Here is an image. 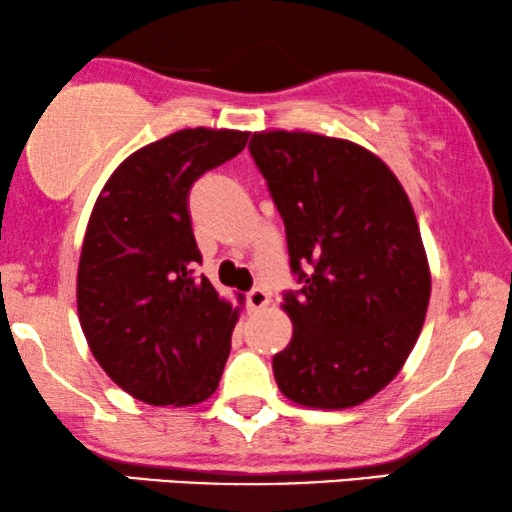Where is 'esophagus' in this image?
Here are the masks:
<instances>
[{"instance_id": "esophagus-1", "label": "esophagus", "mask_w": 512, "mask_h": 512, "mask_svg": "<svg viewBox=\"0 0 512 512\" xmlns=\"http://www.w3.org/2000/svg\"><path fill=\"white\" fill-rule=\"evenodd\" d=\"M268 303H270V293L265 289H251L247 293V305L251 310H261V307H265Z\"/></svg>"}]
</instances>
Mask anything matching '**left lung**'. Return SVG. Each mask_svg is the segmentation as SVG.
Returning a JSON list of instances; mask_svg holds the SVG:
<instances>
[{
	"label": "left lung",
	"instance_id": "8db88e82",
	"mask_svg": "<svg viewBox=\"0 0 512 512\" xmlns=\"http://www.w3.org/2000/svg\"><path fill=\"white\" fill-rule=\"evenodd\" d=\"M249 153L284 221L293 338L275 354L279 391L307 408L368 401L398 375L424 326L431 275L394 172L347 139L254 132Z\"/></svg>",
	"mask_w": 512,
	"mask_h": 512
}]
</instances>
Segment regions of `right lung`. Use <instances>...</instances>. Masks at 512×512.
<instances>
[{
	"mask_svg": "<svg viewBox=\"0 0 512 512\" xmlns=\"http://www.w3.org/2000/svg\"><path fill=\"white\" fill-rule=\"evenodd\" d=\"M249 132L179 130L125 158L83 237L76 303L104 373L151 405H193L219 387L237 307L219 298L195 244L188 193Z\"/></svg>",
	"mask_w": 512,
	"mask_h": 512,
	"instance_id": "1",
	"label": "right lung"
}]
</instances>
